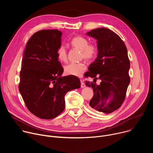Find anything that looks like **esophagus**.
I'll use <instances>...</instances> for the list:
<instances>
[{"label": "esophagus", "mask_w": 153, "mask_h": 153, "mask_svg": "<svg viewBox=\"0 0 153 153\" xmlns=\"http://www.w3.org/2000/svg\"><path fill=\"white\" fill-rule=\"evenodd\" d=\"M80 83H81V88H85V87L86 86V85H85V84L83 80H80Z\"/></svg>", "instance_id": "obj_1"}]
</instances>
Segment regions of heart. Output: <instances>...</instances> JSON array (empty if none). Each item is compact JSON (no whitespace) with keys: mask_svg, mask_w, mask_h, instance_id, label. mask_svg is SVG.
Instances as JSON below:
<instances>
[{"mask_svg":"<svg viewBox=\"0 0 153 153\" xmlns=\"http://www.w3.org/2000/svg\"><path fill=\"white\" fill-rule=\"evenodd\" d=\"M70 44L75 49L80 51V57L86 60L93 59L97 54V47L94 44H88L86 38L77 36L73 37ZM57 58L61 62L67 60V51L64 46H60L56 51ZM86 70V65L83 62L71 63L64 67L65 74L70 76H81Z\"/></svg>","mask_w":153,"mask_h":153,"instance_id":"obj_1","label":"heart"}]
</instances>
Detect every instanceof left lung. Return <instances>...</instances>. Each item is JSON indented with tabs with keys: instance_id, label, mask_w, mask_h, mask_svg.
Segmentation results:
<instances>
[{
	"instance_id": "obj_1",
	"label": "left lung",
	"mask_w": 153,
	"mask_h": 153,
	"mask_svg": "<svg viewBox=\"0 0 153 153\" xmlns=\"http://www.w3.org/2000/svg\"><path fill=\"white\" fill-rule=\"evenodd\" d=\"M86 34L97 40L98 50L89 71L85 73L86 77L94 78L93 82L85 83L94 91L90 106L99 112L110 113L122 104L130 82L127 49L121 38L110 29L97 28ZM97 76L102 80L99 85L95 83Z\"/></svg>"
}]
</instances>
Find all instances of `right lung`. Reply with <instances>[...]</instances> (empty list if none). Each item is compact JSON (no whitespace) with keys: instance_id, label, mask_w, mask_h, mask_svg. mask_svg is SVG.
Here are the masks:
<instances>
[{"instance_id":"right-lung-1","label":"right lung","mask_w":153,"mask_h":153,"mask_svg":"<svg viewBox=\"0 0 153 153\" xmlns=\"http://www.w3.org/2000/svg\"><path fill=\"white\" fill-rule=\"evenodd\" d=\"M62 33L41 30L28 40L22 55L19 90L28 110L42 119H52L65 109V96L79 88V79L62 76L63 69L57 49Z\"/></svg>"}]
</instances>
